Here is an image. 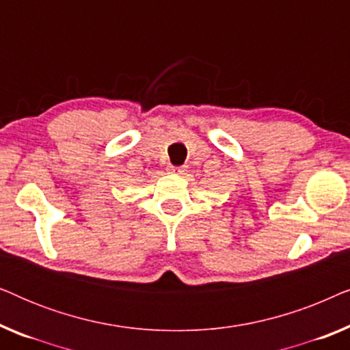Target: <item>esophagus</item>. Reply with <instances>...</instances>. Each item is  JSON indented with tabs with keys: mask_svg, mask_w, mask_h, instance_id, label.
I'll return each instance as SVG.
<instances>
[{
	"mask_svg": "<svg viewBox=\"0 0 350 350\" xmlns=\"http://www.w3.org/2000/svg\"><path fill=\"white\" fill-rule=\"evenodd\" d=\"M169 172L174 175H183L186 172V167H181V165H170L169 167Z\"/></svg>",
	"mask_w": 350,
	"mask_h": 350,
	"instance_id": "obj_1",
	"label": "esophagus"
}]
</instances>
